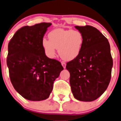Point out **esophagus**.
<instances>
[{"mask_svg": "<svg viewBox=\"0 0 121 121\" xmlns=\"http://www.w3.org/2000/svg\"><path fill=\"white\" fill-rule=\"evenodd\" d=\"M61 65H62V66L63 67V68H64V69H65V67H66V64H65L64 62H62Z\"/></svg>", "mask_w": 121, "mask_h": 121, "instance_id": "obj_1", "label": "esophagus"}]
</instances>
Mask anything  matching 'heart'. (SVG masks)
<instances>
[{
    "mask_svg": "<svg viewBox=\"0 0 121 121\" xmlns=\"http://www.w3.org/2000/svg\"><path fill=\"white\" fill-rule=\"evenodd\" d=\"M49 40L43 38L42 46L47 56L54 58L58 49L60 56L65 61H71L78 56L84 43V37L78 30L58 28L48 34Z\"/></svg>",
    "mask_w": 121,
    "mask_h": 121,
    "instance_id": "heart-1",
    "label": "heart"
}]
</instances>
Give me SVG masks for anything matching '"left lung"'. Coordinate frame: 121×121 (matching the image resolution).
<instances>
[{"label": "left lung", "instance_id": "obj_1", "mask_svg": "<svg viewBox=\"0 0 121 121\" xmlns=\"http://www.w3.org/2000/svg\"><path fill=\"white\" fill-rule=\"evenodd\" d=\"M84 37L78 57L67 63L70 84L75 99L92 102L107 89L111 78L113 60L107 38L95 27L75 26Z\"/></svg>", "mask_w": 121, "mask_h": 121}]
</instances>
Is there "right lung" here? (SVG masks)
Wrapping results in <instances>:
<instances>
[{
	"label": "right lung",
	"mask_w": 121,
	"mask_h": 121,
	"mask_svg": "<svg viewBox=\"0 0 121 121\" xmlns=\"http://www.w3.org/2000/svg\"><path fill=\"white\" fill-rule=\"evenodd\" d=\"M51 23L25 26L17 30L8 44L7 65L11 83L25 99L40 101L49 98L53 83L63 67L47 57L42 40Z\"/></svg>",
	"instance_id": "1"
}]
</instances>
